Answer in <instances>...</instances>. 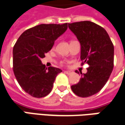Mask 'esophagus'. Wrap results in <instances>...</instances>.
Returning a JSON list of instances; mask_svg holds the SVG:
<instances>
[{
  "mask_svg": "<svg viewBox=\"0 0 125 125\" xmlns=\"http://www.w3.org/2000/svg\"><path fill=\"white\" fill-rule=\"evenodd\" d=\"M64 73L68 74V75H70V74L73 73V71H64Z\"/></svg>",
  "mask_w": 125,
  "mask_h": 125,
  "instance_id": "obj_1",
  "label": "esophagus"
}]
</instances>
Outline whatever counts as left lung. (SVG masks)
<instances>
[{
  "mask_svg": "<svg viewBox=\"0 0 125 125\" xmlns=\"http://www.w3.org/2000/svg\"><path fill=\"white\" fill-rule=\"evenodd\" d=\"M68 28L80 43L82 65L87 63L90 66L79 83L71 86V90L80 97L91 96L104 87L111 74L114 46L106 31L94 22H74L68 24Z\"/></svg>",
  "mask_w": 125,
  "mask_h": 125,
  "instance_id": "obj_1",
  "label": "left lung"
}]
</instances>
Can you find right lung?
Here are the masks:
<instances>
[{
	"label": "right lung",
	"mask_w": 125,
	"mask_h": 125,
	"mask_svg": "<svg viewBox=\"0 0 125 125\" xmlns=\"http://www.w3.org/2000/svg\"><path fill=\"white\" fill-rule=\"evenodd\" d=\"M68 28V24H40L19 36L13 47V71L18 83L26 93L42 98L50 93L57 75L62 71L41 62L54 41Z\"/></svg>",
	"instance_id": "add662e5"
}]
</instances>
